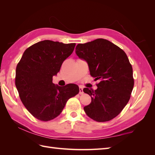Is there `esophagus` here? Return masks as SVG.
<instances>
[{
    "label": "esophagus",
    "instance_id": "obj_1",
    "mask_svg": "<svg viewBox=\"0 0 155 155\" xmlns=\"http://www.w3.org/2000/svg\"><path fill=\"white\" fill-rule=\"evenodd\" d=\"M83 93H84V92H83V87L80 86V87H79V94H83Z\"/></svg>",
    "mask_w": 155,
    "mask_h": 155
}]
</instances>
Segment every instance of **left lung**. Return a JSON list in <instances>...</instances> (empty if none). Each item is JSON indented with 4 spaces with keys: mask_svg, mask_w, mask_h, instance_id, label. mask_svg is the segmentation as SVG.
<instances>
[{
    "mask_svg": "<svg viewBox=\"0 0 155 155\" xmlns=\"http://www.w3.org/2000/svg\"><path fill=\"white\" fill-rule=\"evenodd\" d=\"M75 52L87 62L94 81H100L97 90L83 89L91 97L84 112L97 122L113 119L128 103L134 87L133 68L126 53L103 38L78 44Z\"/></svg>",
    "mask_w": 155,
    "mask_h": 155,
    "instance_id": "8db88e82",
    "label": "left lung"
}]
</instances>
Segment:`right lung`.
<instances>
[{
	"mask_svg": "<svg viewBox=\"0 0 155 155\" xmlns=\"http://www.w3.org/2000/svg\"><path fill=\"white\" fill-rule=\"evenodd\" d=\"M75 43L45 40L26 49L16 68L15 85L19 97L32 116L42 121L58 117L69 98L79 92L75 84L62 87L52 83Z\"/></svg>",
	"mask_w": 155,
	"mask_h": 155,
	"instance_id": "add662e5",
	"label": "right lung"
}]
</instances>
